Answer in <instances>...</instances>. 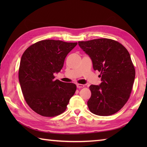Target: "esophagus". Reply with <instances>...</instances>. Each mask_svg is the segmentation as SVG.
Instances as JSON below:
<instances>
[{
    "mask_svg": "<svg viewBox=\"0 0 147 147\" xmlns=\"http://www.w3.org/2000/svg\"><path fill=\"white\" fill-rule=\"evenodd\" d=\"M76 86H77V88H83V87L85 86V85H82V84H77Z\"/></svg>",
    "mask_w": 147,
    "mask_h": 147,
    "instance_id": "1",
    "label": "esophagus"
}]
</instances>
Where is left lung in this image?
<instances>
[{"label": "left lung", "instance_id": "8db88e82", "mask_svg": "<svg viewBox=\"0 0 147 147\" xmlns=\"http://www.w3.org/2000/svg\"><path fill=\"white\" fill-rule=\"evenodd\" d=\"M78 45L92 59L93 69L100 72L102 83L90 86L89 110L101 116L116 113L128 100L135 78L128 51L120 43L108 38L79 42Z\"/></svg>", "mask_w": 147, "mask_h": 147}]
</instances>
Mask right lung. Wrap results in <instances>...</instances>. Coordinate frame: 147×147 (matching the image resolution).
<instances>
[{"instance_id":"1","label":"right lung","mask_w":147,"mask_h":147,"mask_svg":"<svg viewBox=\"0 0 147 147\" xmlns=\"http://www.w3.org/2000/svg\"><path fill=\"white\" fill-rule=\"evenodd\" d=\"M77 42L45 40L30 46L22 55L19 81L29 107L42 116L54 117L64 112L76 90L75 84L55 80L67 55Z\"/></svg>"}]
</instances>
